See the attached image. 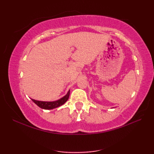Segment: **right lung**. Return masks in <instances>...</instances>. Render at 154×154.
<instances>
[{"mask_svg": "<svg viewBox=\"0 0 154 154\" xmlns=\"http://www.w3.org/2000/svg\"><path fill=\"white\" fill-rule=\"evenodd\" d=\"M69 94H70V90H69L67 93L65 94L64 97L61 98V99H60L59 100H55V101H40V100H36L32 99H31L35 104H36V105H38L40 108H41V109H45V110H51L63 105L64 103H66L69 99Z\"/></svg>", "mask_w": 154, "mask_h": 154, "instance_id": "add662e5", "label": "right lung"}]
</instances>
